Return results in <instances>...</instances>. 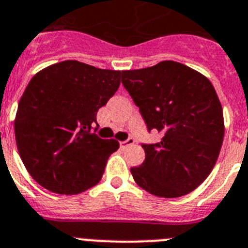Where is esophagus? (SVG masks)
Segmentation results:
<instances>
[{
    "mask_svg": "<svg viewBox=\"0 0 248 248\" xmlns=\"http://www.w3.org/2000/svg\"><path fill=\"white\" fill-rule=\"evenodd\" d=\"M119 144H120V147H122V148H126V147H128V145L134 144V139H133V138H128V139H126V140L120 141Z\"/></svg>",
    "mask_w": 248,
    "mask_h": 248,
    "instance_id": "esophagus-1",
    "label": "esophagus"
}]
</instances>
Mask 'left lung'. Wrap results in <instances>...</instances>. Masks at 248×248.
<instances>
[{"instance_id":"8db88e82","label":"left lung","mask_w":248,"mask_h":248,"mask_svg":"<svg viewBox=\"0 0 248 248\" xmlns=\"http://www.w3.org/2000/svg\"><path fill=\"white\" fill-rule=\"evenodd\" d=\"M122 84L139 108L148 132L145 159L130 168L137 185L164 198L185 196L212 172L225 135L223 111L206 76L175 61L122 71Z\"/></svg>"}]
</instances>
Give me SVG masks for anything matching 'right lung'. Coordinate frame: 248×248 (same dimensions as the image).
<instances>
[{
	"instance_id": "1",
	"label": "right lung",
	"mask_w": 248,
	"mask_h": 248,
	"mask_svg": "<svg viewBox=\"0 0 248 248\" xmlns=\"http://www.w3.org/2000/svg\"><path fill=\"white\" fill-rule=\"evenodd\" d=\"M120 75L66 60L30 80L18 103L15 137L27 172L40 186L78 194L98 185L119 143L90 130L98 110L119 88Z\"/></svg>"
}]
</instances>
